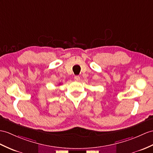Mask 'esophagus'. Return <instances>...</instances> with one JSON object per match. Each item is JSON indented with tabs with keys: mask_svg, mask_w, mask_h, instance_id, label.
<instances>
[{
	"mask_svg": "<svg viewBox=\"0 0 153 153\" xmlns=\"http://www.w3.org/2000/svg\"><path fill=\"white\" fill-rule=\"evenodd\" d=\"M80 76H74V80H76V81H79V80H80Z\"/></svg>",
	"mask_w": 153,
	"mask_h": 153,
	"instance_id": "34e87169",
	"label": "esophagus"
}]
</instances>
